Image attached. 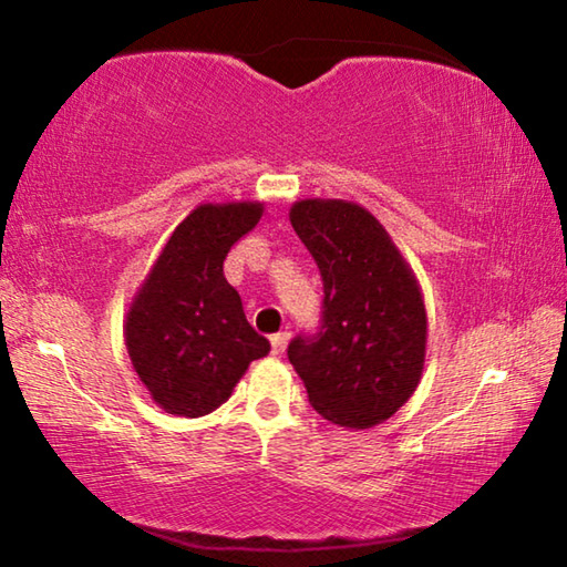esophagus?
<instances>
[{"label":"esophagus","instance_id":"1","mask_svg":"<svg viewBox=\"0 0 567 567\" xmlns=\"http://www.w3.org/2000/svg\"><path fill=\"white\" fill-rule=\"evenodd\" d=\"M287 342H290V332H277L270 338L272 354H282L287 350Z\"/></svg>","mask_w":567,"mask_h":567}]
</instances>
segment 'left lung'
Returning a JSON list of instances; mask_svg holds the SVG:
<instances>
[{"label": "left lung", "mask_w": 567, "mask_h": 567, "mask_svg": "<svg viewBox=\"0 0 567 567\" xmlns=\"http://www.w3.org/2000/svg\"><path fill=\"white\" fill-rule=\"evenodd\" d=\"M290 223L322 277V320L287 348L310 405L340 427L368 430L415 392L427 315L405 257L368 209L300 199Z\"/></svg>", "instance_id": "obj_1"}]
</instances>
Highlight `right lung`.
Listing matches in <instances>:
<instances>
[{
	"label": "right lung",
	"mask_w": 567,
	"mask_h": 567,
	"mask_svg": "<svg viewBox=\"0 0 567 567\" xmlns=\"http://www.w3.org/2000/svg\"><path fill=\"white\" fill-rule=\"evenodd\" d=\"M262 203L199 205L182 219L130 305L124 342L142 385L169 415L199 417L233 395L270 342L247 322L225 257Z\"/></svg>",
	"instance_id": "add662e5"
}]
</instances>
